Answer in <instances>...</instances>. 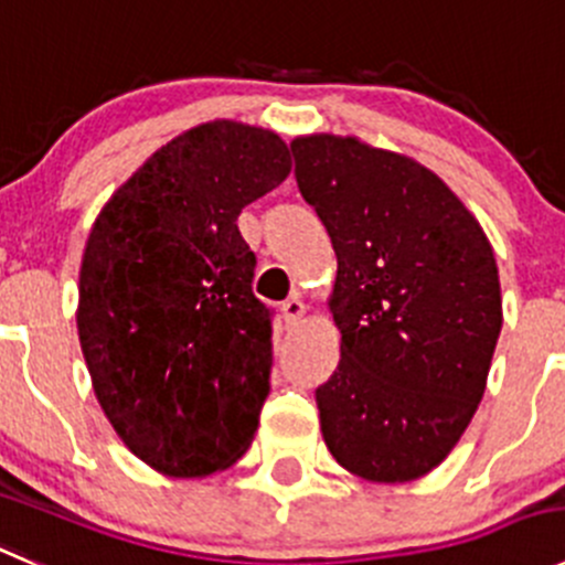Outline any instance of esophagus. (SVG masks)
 Segmentation results:
<instances>
[{
    "mask_svg": "<svg viewBox=\"0 0 565 565\" xmlns=\"http://www.w3.org/2000/svg\"><path fill=\"white\" fill-rule=\"evenodd\" d=\"M279 310H282V319H286V324H297V321L305 316V302L299 297H288Z\"/></svg>",
    "mask_w": 565,
    "mask_h": 565,
    "instance_id": "34e87169",
    "label": "esophagus"
}]
</instances>
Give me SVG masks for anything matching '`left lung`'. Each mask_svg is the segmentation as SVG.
<instances>
[{
    "mask_svg": "<svg viewBox=\"0 0 565 565\" xmlns=\"http://www.w3.org/2000/svg\"><path fill=\"white\" fill-rule=\"evenodd\" d=\"M338 257L341 360L316 388L332 458L372 482L433 471L469 427L502 330L493 249L447 182L358 138L291 143Z\"/></svg>",
    "mask_w": 565,
    "mask_h": 565,
    "instance_id": "left-lung-1",
    "label": "left lung"
}]
</instances>
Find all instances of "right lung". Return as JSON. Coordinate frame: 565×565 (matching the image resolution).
Here are the masks:
<instances>
[{
	"label": "right lung",
	"instance_id": "add662e5",
	"mask_svg": "<svg viewBox=\"0 0 565 565\" xmlns=\"http://www.w3.org/2000/svg\"><path fill=\"white\" fill-rule=\"evenodd\" d=\"M282 138L207 121L160 147L90 227L77 332L94 394L136 458L207 477L249 449L271 374L238 216L286 180Z\"/></svg>",
	"mask_w": 565,
	"mask_h": 565
}]
</instances>
